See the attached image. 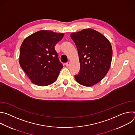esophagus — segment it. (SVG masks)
Masks as SVG:
<instances>
[{
    "mask_svg": "<svg viewBox=\"0 0 135 135\" xmlns=\"http://www.w3.org/2000/svg\"><path fill=\"white\" fill-rule=\"evenodd\" d=\"M65 65H66V66H69V65H70V62H69V61H68V62H66V63L65 64Z\"/></svg>",
    "mask_w": 135,
    "mask_h": 135,
    "instance_id": "34e87169",
    "label": "esophagus"
}]
</instances>
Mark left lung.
Here are the masks:
<instances>
[{
	"label": "left lung",
	"mask_w": 135,
	"mask_h": 135,
	"mask_svg": "<svg viewBox=\"0 0 135 135\" xmlns=\"http://www.w3.org/2000/svg\"><path fill=\"white\" fill-rule=\"evenodd\" d=\"M78 51L80 70L75 76L79 84L91 86L99 82L108 71L112 59V47L101 33L85 29L70 35Z\"/></svg>",
	"instance_id": "obj_1"
}]
</instances>
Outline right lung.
I'll use <instances>...</instances> for the list:
<instances>
[{"label": "right lung", "mask_w": 135, "mask_h": 135, "mask_svg": "<svg viewBox=\"0 0 135 135\" xmlns=\"http://www.w3.org/2000/svg\"><path fill=\"white\" fill-rule=\"evenodd\" d=\"M64 36V33L40 30L23 41L19 63L32 83L43 86L56 80L63 65L54 46Z\"/></svg>", "instance_id": "add662e5"}]
</instances>
